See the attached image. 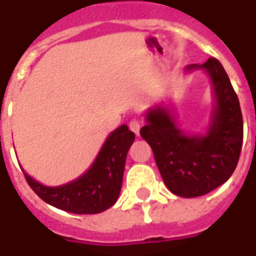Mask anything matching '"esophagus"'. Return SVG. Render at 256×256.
<instances>
[{"mask_svg": "<svg viewBox=\"0 0 256 256\" xmlns=\"http://www.w3.org/2000/svg\"><path fill=\"white\" fill-rule=\"evenodd\" d=\"M130 128L132 132H134L136 134L140 136V130H141V123H140L138 118H133L132 120L130 122Z\"/></svg>", "mask_w": 256, "mask_h": 256, "instance_id": "obj_1", "label": "esophagus"}]
</instances>
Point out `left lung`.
Returning <instances> with one entry per match:
<instances>
[{
    "mask_svg": "<svg viewBox=\"0 0 256 256\" xmlns=\"http://www.w3.org/2000/svg\"><path fill=\"white\" fill-rule=\"evenodd\" d=\"M206 70L216 96V108L206 134L187 136L177 128L162 106L150 108L140 130L154 151L165 186L174 195L198 198L228 180L237 166L242 148L244 120L238 97L224 68L216 58L187 72Z\"/></svg>",
    "mask_w": 256,
    "mask_h": 256,
    "instance_id": "left-lung-1",
    "label": "left lung"
}]
</instances>
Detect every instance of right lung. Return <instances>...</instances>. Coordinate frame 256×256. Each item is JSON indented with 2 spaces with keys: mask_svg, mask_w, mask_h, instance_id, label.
<instances>
[{
  "mask_svg": "<svg viewBox=\"0 0 256 256\" xmlns=\"http://www.w3.org/2000/svg\"><path fill=\"white\" fill-rule=\"evenodd\" d=\"M134 133L123 124L106 138L91 168L82 177L58 187H47L28 176L30 188L47 204L74 214H98L119 198L126 158Z\"/></svg>",
  "mask_w": 256,
  "mask_h": 256,
  "instance_id": "1",
  "label": "right lung"
}]
</instances>
